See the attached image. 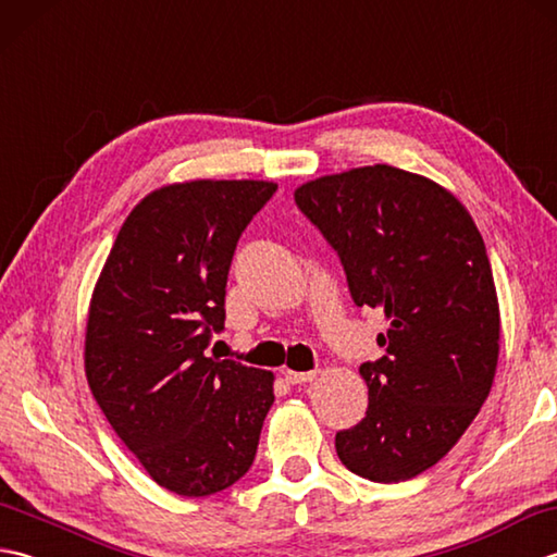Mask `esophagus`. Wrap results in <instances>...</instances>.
<instances>
[{
  "instance_id": "1",
  "label": "esophagus",
  "mask_w": 557,
  "mask_h": 557,
  "mask_svg": "<svg viewBox=\"0 0 557 557\" xmlns=\"http://www.w3.org/2000/svg\"><path fill=\"white\" fill-rule=\"evenodd\" d=\"M315 371H306V373H299V371H287L285 373V377H287V383H292V385H309V383H313L315 381Z\"/></svg>"
}]
</instances>
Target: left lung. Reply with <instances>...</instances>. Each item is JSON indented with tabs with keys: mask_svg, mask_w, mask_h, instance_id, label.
<instances>
[{
	"mask_svg": "<svg viewBox=\"0 0 557 557\" xmlns=\"http://www.w3.org/2000/svg\"><path fill=\"white\" fill-rule=\"evenodd\" d=\"M294 200L337 251L354 304L387 321L385 354L359 369L369 409L335 435L337 457L375 483L419 476L491 393L500 309L486 244L447 188L389 164L306 182Z\"/></svg>",
	"mask_w": 557,
	"mask_h": 557,
	"instance_id": "left-lung-1",
	"label": "left lung"
}]
</instances>
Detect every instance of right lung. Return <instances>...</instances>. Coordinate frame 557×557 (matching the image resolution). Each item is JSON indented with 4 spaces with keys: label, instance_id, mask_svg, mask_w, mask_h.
Listing matches in <instances>:
<instances>
[{
    "label": "right lung",
    "instance_id": "right-lung-1",
    "mask_svg": "<svg viewBox=\"0 0 557 557\" xmlns=\"http://www.w3.org/2000/svg\"><path fill=\"white\" fill-rule=\"evenodd\" d=\"M277 184L196 180L128 212L86 325V377L158 486L203 498L253 465L275 401L270 371L206 354L224 330L236 242Z\"/></svg>",
    "mask_w": 557,
    "mask_h": 557
}]
</instances>
